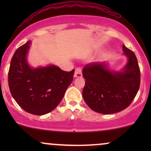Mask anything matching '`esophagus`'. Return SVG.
I'll return each instance as SVG.
<instances>
[{
  "instance_id": "1",
  "label": "esophagus",
  "mask_w": 151,
  "mask_h": 151,
  "mask_svg": "<svg viewBox=\"0 0 151 151\" xmlns=\"http://www.w3.org/2000/svg\"><path fill=\"white\" fill-rule=\"evenodd\" d=\"M74 77H82V70L81 67H77L75 69V72H74Z\"/></svg>"
}]
</instances>
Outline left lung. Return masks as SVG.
Masks as SVG:
<instances>
[{"label":"left lung","instance_id":"8db88e82","mask_svg":"<svg viewBox=\"0 0 151 151\" xmlns=\"http://www.w3.org/2000/svg\"><path fill=\"white\" fill-rule=\"evenodd\" d=\"M128 62L121 72H111L104 62L85 65L82 74L85 86L84 101L94 111L111 114L121 111L132 103L141 83V72L134 52L123 45Z\"/></svg>","mask_w":151,"mask_h":151}]
</instances>
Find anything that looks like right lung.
<instances>
[{"label": "right lung", "instance_id": "obj_1", "mask_svg": "<svg viewBox=\"0 0 151 151\" xmlns=\"http://www.w3.org/2000/svg\"><path fill=\"white\" fill-rule=\"evenodd\" d=\"M30 41L20 46L12 58L8 71V86L21 108L34 115L54 110L73 80L74 70L65 72L55 65L31 68L27 62Z\"/></svg>", "mask_w": 151, "mask_h": 151}]
</instances>
